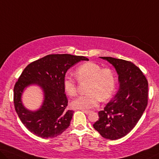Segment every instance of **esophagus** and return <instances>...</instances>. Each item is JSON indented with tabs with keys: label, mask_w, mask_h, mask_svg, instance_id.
I'll use <instances>...</instances> for the list:
<instances>
[{
	"label": "esophagus",
	"mask_w": 159,
	"mask_h": 159,
	"mask_svg": "<svg viewBox=\"0 0 159 159\" xmlns=\"http://www.w3.org/2000/svg\"><path fill=\"white\" fill-rule=\"evenodd\" d=\"M82 111H83V112H84L85 113H86V114H89V113H90L91 112V111H89V110H84V109L82 110Z\"/></svg>",
	"instance_id": "obj_1"
}]
</instances>
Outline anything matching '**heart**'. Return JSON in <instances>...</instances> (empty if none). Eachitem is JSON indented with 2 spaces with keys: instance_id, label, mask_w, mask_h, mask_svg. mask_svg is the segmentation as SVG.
<instances>
[{
  "instance_id": "obj_1",
  "label": "heart",
  "mask_w": 159,
  "mask_h": 159,
  "mask_svg": "<svg viewBox=\"0 0 159 159\" xmlns=\"http://www.w3.org/2000/svg\"><path fill=\"white\" fill-rule=\"evenodd\" d=\"M75 75L80 81H89L87 93L80 96L72 102V106L78 109H89L96 106L99 101H105L109 99L114 92L116 75L111 68H102L101 66L93 62L80 65L75 70ZM66 93L69 96L77 94L76 80L67 76L63 80Z\"/></svg>"
}]
</instances>
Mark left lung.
Masks as SVG:
<instances>
[{
    "label": "left lung",
    "mask_w": 159,
    "mask_h": 159,
    "mask_svg": "<svg viewBox=\"0 0 159 159\" xmlns=\"http://www.w3.org/2000/svg\"><path fill=\"white\" fill-rule=\"evenodd\" d=\"M116 70L119 89L114 98L98 112L93 128L103 138L116 140L135 127L148 104V81L140 68L131 61L101 57Z\"/></svg>",
    "instance_id": "1"
}]
</instances>
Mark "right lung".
I'll use <instances>...</instances> for the list:
<instances>
[{
    "label": "right lung",
    "instance_id": "add662e5",
    "mask_svg": "<svg viewBox=\"0 0 159 159\" xmlns=\"http://www.w3.org/2000/svg\"><path fill=\"white\" fill-rule=\"evenodd\" d=\"M86 57L70 54H50L28 64L18 78L13 89V102L21 122L35 136L43 139L61 135L70 125L73 111L67 110L68 99L63 87L66 73ZM31 84L42 87L44 101L40 110L30 111L21 101L25 87Z\"/></svg>",
    "mask_w": 159,
    "mask_h": 159
}]
</instances>
